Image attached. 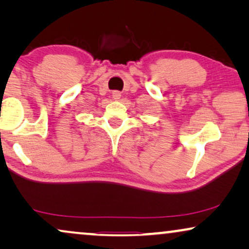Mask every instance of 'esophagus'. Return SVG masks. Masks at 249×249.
Returning a JSON list of instances; mask_svg holds the SVG:
<instances>
[{
	"label": "esophagus",
	"mask_w": 249,
	"mask_h": 249,
	"mask_svg": "<svg viewBox=\"0 0 249 249\" xmlns=\"http://www.w3.org/2000/svg\"><path fill=\"white\" fill-rule=\"evenodd\" d=\"M112 96H113L114 100H119V98L121 97V93H120V91H118V90H114L113 93H112Z\"/></svg>",
	"instance_id": "esophagus-1"
}]
</instances>
